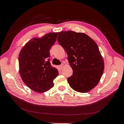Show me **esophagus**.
<instances>
[{"label": "esophagus", "mask_w": 124, "mask_h": 124, "mask_svg": "<svg viewBox=\"0 0 124 124\" xmlns=\"http://www.w3.org/2000/svg\"><path fill=\"white\" fill-rule=\"evenodd\" d=\"M63 66H64V64H63V63H62V64H61V65L59 66V68H60V69H62L63 68Z\"/></svg>", "instance_id": "obj_1"}]
</instances>
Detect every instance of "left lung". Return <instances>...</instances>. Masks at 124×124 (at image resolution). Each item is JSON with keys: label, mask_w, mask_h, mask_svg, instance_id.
I'll use <instances>...</instances> for the list:
<instances>
[{"label": "left lung", "mask_w": 124, "mask_h": 124, "mask_svg": "<svg viewBox=\"0 0 124 124\" xmlns=\"http://www.w3.org/2000/svg\"><path fill=\"white\" fill-rule=\"evenodd\" d=\"M57 40L73 70L67 78L70 86L78 92L90 91L99 83L104 67L97 44L85 33L70 31L59 32Z\"/></svg>", "instance_id": "left-lung-1"}]
</instances>
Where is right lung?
<instances>
[{
	"label": "right lung",
	"mask_w": 124,
	"mask_h": 124,
	"mask_svg": "<svg viewBox=\"0 0 124 124\" xmlns=\"http://www.w3.org/2000/svg\"><path fill=\"white\" fill-rule=\"evenodd\" d=\"M58 32L46 33L41 38H33L26 43L18 56L19 72L24 83L32 91L43 93L54 86L58 76L57 69L50 62V50Z\"/></svg>",
	"instance_id": "right-lung-1"
}]
</instances>
